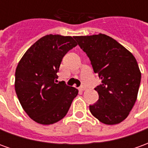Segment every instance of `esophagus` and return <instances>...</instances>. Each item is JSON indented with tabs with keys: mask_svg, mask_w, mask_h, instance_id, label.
Returning a JSON list of instances; mask_svg holds the SVG:
<instances>
[{
	"mask_svg": "<svg viewBox=\"0 0 148 148\" xmlns=\"http://www.w3.org/2000/svg\"><path fill=\"white\" fill-rule=\"evenodd\" d=\"M79 90H80L81 92H83L84 90H86V87L82 86H81L80 88H79Z\"/></svg>",
	"mask_w": 148,
	"mask_h": 148,
	"instance_id": "obj_1",
	"label": "esophagus"
}]
</instances>
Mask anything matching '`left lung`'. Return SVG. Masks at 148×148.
Returning a JSON list of instances; mask_svg holds the SVG:
<instances>
[{
    "label": "left lung",
    "instance_id": "left-lung-1",
    "mask_svg": "<svg viewBox=\"0 0 148 148\" xmlns=\"http://www.w3.org/2000/svg\"><path fill=\"white\" fill-rule=\"evenodd\" d=\"M74 39L101 79V84L94 89L99 99L90 106V112L103 124L121 123L137 99L141 73L136 59L124 46L104 34Z\"/></svg>",
    "mask_w": 148,
    "mask_h": 148
}]
</instances>
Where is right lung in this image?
Segmentation results:
<instances>
[{"instance_id": "1", "label": "right lung", "mask_w": 148, "mask_h": 148, "mask_svg": "<svg viewBox=\"0 0 148 148\" xmlns=\"http://www.w3.org/2000/svg\"><path fill=\"white\" fill-rule=\"evenodd\" d=\"M77 46L71 36L47 35L27 49L15 74V90L22 108L38 124L58 122L67 113L78 90L57 83L64 55Z\"/></svg>"}]
</instances>
